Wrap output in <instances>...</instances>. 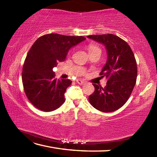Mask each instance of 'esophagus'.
Returning <instances> with one entry per match:
<instances>
[{
	"mask_svg": "<svg viewBox=\"0 0 157 157\" xmlns=\"http://www.w3.org/2000/svg\"><path fill=\"white\" fill-rule=\"evenodd\" d=\"M76 82L78 84H84V83H85V82L84 81H83V80H82V79H76Z\"/></svg>",
	"mask_w": 157,
	"mask_h": 157,
	"instance_id": "1",
	"label": "esophagus"
}]
</instances>
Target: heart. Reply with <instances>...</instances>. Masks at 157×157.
I'll return each mask as SVG.
<instances>
[{
    "label": "heart",
    "instance_id": "obj_1",
    "mask_svg": "<svg viewBox=\"0 0 157 157\" xmlns=\"http://www.w3.org/2000/svg\"><path fill=\"white\" fill-rule=\"evenodd\" d=\"M87 49L89 50V53L90 55L96 54V53H100V54H101V52H102L100 48L97 46H95L94 44H90L89 46L87 47ZM71 52H70V54Z\"/></svg>",
    "mask_w": 157,
    "mask_h": 157
}]
</instances>
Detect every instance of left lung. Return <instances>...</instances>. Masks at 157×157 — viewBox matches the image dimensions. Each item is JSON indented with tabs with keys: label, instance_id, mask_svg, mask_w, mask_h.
Here are the masks:
<instances>
[{
	"label": "left lung",
	"instance_id": "left-lung-1",
	"mask_svg": "<svg viewBox=\"0 0 157 157\" xmlns=\"http://www.w3.org/2000/svg\"><path fill=\"white\" fill-rule=\"evenodd\" d=\"M105 45L108 58L100 73L108 80L104 88L93 84L95 91L89 95L93 107L102 112H112L123 107L134 89L137 64L131 48L125 41L113 34L87 36Z\"/></svg>",
	"mask_w": 157,
	"mask_h": 157
}]
</instances>
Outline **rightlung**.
I'll return each instance as SVG.
<instances>
[{"instance_id": "1", "label": "right lung", "mask_w": 157, "mask_h": 157, "mask_svg": "<svg viewBox=\"0 0 157 157\" xmlns=\"http://www.w3.org/2000/svg\"><path fill=\"white\" fill-rule=\"evenodd\" d=\"M86 38L48 34L36 39L30 48L23 66L22 82L29 101L38 109L52 111L65 102L68 79H57L53 68L64 61L71 47Z\"/></svg>"}]
</instances>
